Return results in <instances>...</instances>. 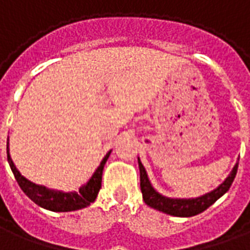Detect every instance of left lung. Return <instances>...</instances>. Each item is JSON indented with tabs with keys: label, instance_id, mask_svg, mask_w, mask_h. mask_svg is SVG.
Returning <instances> with one entry per match:
<instances>
[{
	"label": "left lung",
	"instance_id": "obj_1",
	"mask_svg": "<svg viewBox=\"0 0 250 250\" xmlns=\"http://www.w3.org/2000/svg\"><path fill=\"white\" fill-rule=\"evenodd\" d=\"M138 163H139V171H141V190L143 194V201L152 209L163 211L166 214L175 215V217H193L205 211L230 188L233 181L236 178L237 168H238V163H236L231 173L228 175V178L210 193L204 194L197 198H168L159 194L152 188L139 158H138Z\"/></svg>",
	"mask_w": 250,
	"mask_h": 250
}]
</instances>
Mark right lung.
Returning <instances> with one entry per match:
<instances>
[{
  "mask_svg": "<svg viewBox=\"0 0 250 250\" xmlns=\"http://www.w3.org/2000/svg\"><path fill=\"white\" fill-rule=\"evenodd\" d=\"M6 152H8L9 166L12 168L14 178L19 182L21 190L35 204L46 210H51V211H73V210L87 208L88 205L92 204L98 197L99 190L102 188V175H103L104 165H105L109 154H111V151L105 154V157L103 158V161L100 162L99 167L96 168V171L93 173V175L89 178L87 184L83 185L77 191L64 193V191L52 190V188H45L42 185H36L30 182L29 179H26L24 175H21L17 167L14 166L10 154H9V143L8 147H6Z\"/></svg>",
  "mask_w": 250,
  "mask_h": 250,
  "instance_id": "obj_1",
  "label": "right lung"
}]
</instances>
